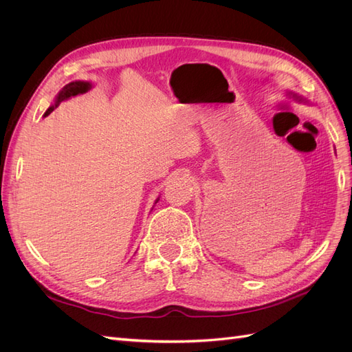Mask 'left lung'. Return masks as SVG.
Returning a JSON list of instances; mask_svg holds the SVG:
<instances>
[{
  "label": "left lung",
  "instance_id": "1",
  "mask_svg": "<svg viewBox=\"0 0 352 352\" xmlns=\"http://www.w3.org/2000/svg\"><path fill=\"white\" fill-rule=\"evenodd\" d=\"M291 95H292V97H294L295 100H298V101H304L302 97H298V95H295V94H291Z\"/></svg>",
  "mask_w": 352,
  "mask_h": 352
}]
</instances>
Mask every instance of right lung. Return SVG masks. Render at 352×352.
I'll list each match as a JSON object with an SVG mask.
<instances>
[{
    "label": "right lung",
    "mask_w": 352,
    "mask_h": 352,
    "mask_svg": "<svg viewBox=\"0 0 352 352\" xmlns=\"http://www.w3.org/2000/svg\"><path fill=\"white\" fill-rule=\"evenodd\" d=\"M91 88H92V85H91L89 82H85V80H74V82L67 83L66 87L58 92V95L56 97V101H54V105H51V107L45 111L44 117H47L50 113H52V110H54L56 107H58V104H60L61 101H66V100H69V98H72V97H76V95L88 92ZM157 201H158V199H157ZM157 201H155V202H157Z\"/></svg>",
    "instance_id": "right-lung-1"
}]
</instances>
